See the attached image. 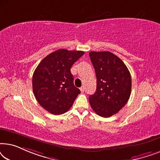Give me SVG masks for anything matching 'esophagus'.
I'll use <instances>...</instances> for the list:
<instances>
[{"label":"esophagus","mask_w":160,"mask_h":160,"mask_svg":"<svg viewBox=\"0 0 160 160\" xmlns=\"http://www.w3.org/2000/svg\"><path fill=\"white\" fill-rule=\"evenodd\" d=\"M84 89H85L84 87H81V88H80V90H81V92H84Z\"/></svg>","instance_id":"obj_1"}]
</instances>
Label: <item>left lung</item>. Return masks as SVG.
Segmentation results:
<instances>
[{
  "label": "left lung",
  "mask_w": 160,
  "mask_h": 160,
  "mask_svg": "<svg viewBox=\"0 0 160 160\" xmlns=\"http://www.w3.org/2000/svg\"><path fill=\"white\" fill-rule=\"evenodd\" d=\"M89 54L97 78V89L89 96V103L98 115L110 117L130 98V73L121 59L110 52H90Z\"/></svg>",
  "instance_id": "left-lung-1"
}]
</instances>
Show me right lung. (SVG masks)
<instances>
[{
  "label": "right lung",
  "mask_w": 160,
  "mask_h": 160,
  "mask_svg": "<svg viewBox=\"0 0 160 160\" xmlns=\"http://www.w3.org/2000/svg\"><path fill=\"white\" fill-rule=\"evenodd\" d=\"M84 54L82 51L58 49L43 58L35 70L34 95L38 103L52 114H62L68 111L80 94L73 84L71 68Z\"/></svg>",
  "instance_id": "1"
}]
</instances>
